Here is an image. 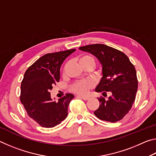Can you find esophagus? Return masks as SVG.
<instances>
[{"label":"esophagus","mask_w":156,"mask_h":156,"mask_svg":"<svg viewBox=\"0 0 156 156\" xmlns=\"http://www.w3.org/2000/svg\"><path fill=\"white\" fill-rule=\"evenodd\" d=\"M78 98H80L83 99L84 100H87L89 99V97L87 96H78Z\"/></svg>","instance_id":"34e87169"}]
</instances>
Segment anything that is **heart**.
<instances>
[{"instance_id": "obj_1", "label": "heart", "mask_w": 156, "mask_h": 156, "mask_svg": "<svg viewBox=\"0 0 156 156\" xmlns=\"http://www.w3.org/2000/svg\"><path fill=\"white\" fill-rule=\"evenodd\" d=\"M89 62H94V59L91 56L89 55H84L79 58V62L80 64H84V63ZM94 86V83L91 80H84L75 82L71 86L72 91L76 94L84 95L87 92L89 89L93 88Z\"/></svg>"}]
</instances>
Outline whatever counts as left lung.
I'll use <instances>...</instances> for the list:
<instances>
[{
  "label": "left lung",
  "mask_w": 156,
  "mask_h": 156,
  "mask_svg": "<svg viewBox=\"0 0 156 156\" xmlns=\"http://www.w3.org/2000/svg\"><path fill=\"white\" fill-rule=\"evenodd\" d=\"M79 49L94 55L102 66V78L96 91L102 92L104 96L107 91L111 94L107 100L102 96L98 98L100 106L94 112L95 115L107 122L122 120L131 109L138 90L134 65L123 52L103 44H89Z\"/></svg>",
  "instance_id": "1"
}]
</instances>
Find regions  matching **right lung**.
I'll return each mask as SVG.
<instances>
[{"mask_svg": "<svg viewBox=\"0 0 156 156\" xmlns=\"http://www.w3.org/2000/svg\"><path fill=\"white\" fill-rule=\"evenodd\" d=\"M75 49L44 55L29 67L21 83L20 100L28 115L43 127L51 128L67 118L73 95L67 94L58 102L49 90L60 80V68Z\"/></svg>", "mask_w": 156, "mask_h": 156, "instance_id": "1", "label": "right lung"}]
</instances>
